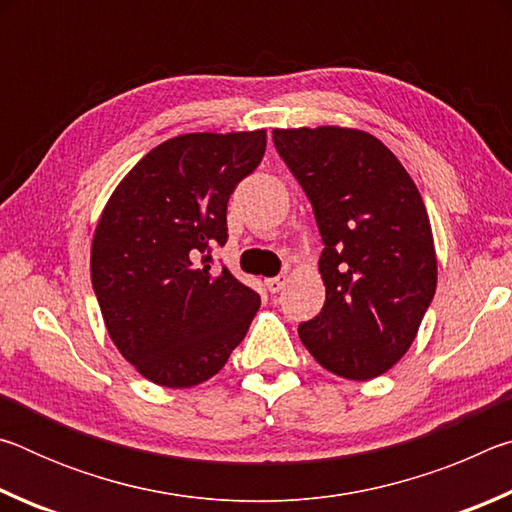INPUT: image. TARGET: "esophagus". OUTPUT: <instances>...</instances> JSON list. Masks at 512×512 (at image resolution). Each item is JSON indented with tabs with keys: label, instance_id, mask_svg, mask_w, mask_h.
I'll return each instance as SVG.
<instances>
[{
	"label": "esophagus",
	"instance_id": "esophagus-1",
	"mask_svg": "<svg viewBox=\"0 0 512 512\" xmlns=\"http://www.w3.org/2000/svg\"><path fill=\"white\" fill-rule=\"evenodd\" d=\"M284 284H287V275H277V277H268L266 280V289L271 293H280L284 289Z\"/></svg>",
	"mask_w": 512,
	"mask_h": 512
}]
</instances>
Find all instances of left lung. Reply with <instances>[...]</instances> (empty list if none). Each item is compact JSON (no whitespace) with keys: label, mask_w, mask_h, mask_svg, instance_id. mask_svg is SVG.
I'll return each instance as SVG.
<instances>
[{"label":"left lung","mask_w":512,"mask_h":512,"mask_svg":"<svg viewBox=\"0 0 512 512\" xmlns=\"http://www.w3.org/2000/svg\"><path fill=\"white\" fill-rule=\"evenodd\" d=\"M323 239L325 305L298 325L320 366L384 375L404 357L436 293V250L418 187L377 137L320 126L273 131Z\"/></svg>","instance_id":"obj_1"}]
</instances>
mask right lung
<instances>
[{
  "mask_svg": "<svg viewBox=\"0 0 512 512\" xmlns=\"http://www.w3.org/2000/svg\"><path fill=\"white\" fill-rule=\"evenodd\" d=\"M264 151L266 131L178 135L135 164L101 214L94 296L112 343L153 384H203L253 323L257 291L212 248L228 241V201Z\"/></svg>",
  "mask_w": 512,
  "mask_h": 512,
  "instance_id": "right-lung-1",
  "label": "right lung"
}]
</instances>
